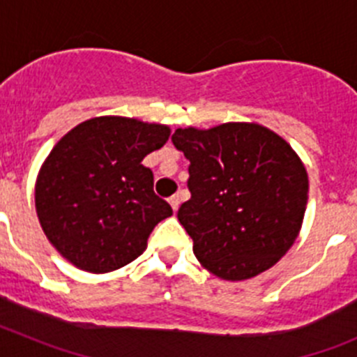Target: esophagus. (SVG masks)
I'll return each mask as SVG.
<instances>
[{
    "label": "esophagus",
    "instance_id": "obj_1",
    "mask_svg": "<svg viewBox=\"0 0 357 357\" xmlns=\"http://www.w3.org/2000/svg\"><path fill=\"white\" fill-rule=\"evenodd\" d=\"M168 202H169V206H172V209L176 213V209H178V206H181V198H178V195H173V197H169Z\"/></svg>",
    "mask_w": 357,
    "mask_h": 357
}]
</instances>
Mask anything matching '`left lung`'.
Returning a JSON list of instances; mask_svg holds the SVG:
<instances>
[{"label": "left lung", "mask_w": 357, "mask_h": 357, "mask_svg": "<svg viewBox=\"0 0 357 357\" xmlns=\"http://www.w3.org/2000/svg\"><path fill=\"white\" fill-rule=\"evenodd\" d=\"M172 141L189 160L191 191L176 218L202 266L232 282L272 268L295 243L307 206L296 151L257 123L176 128Z\"/></svg>", "instance_id": "8db88e82"}]
</instances>
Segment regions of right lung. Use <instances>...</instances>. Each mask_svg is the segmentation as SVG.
Returning <instances> with one entry per match:
<instances>
[{"label": "right lung", "mask_w": 357, "mask_h": 357, "mask_svg": "<svg viewBox=\"0 0 357 357\" xmlns=\"http://www.w3.org/2000/svg\"><path fill=\"white\" fill-rule=\"evenodd\" d=\"M168 125L121 116L87 119L53 146L36 181V211L56 252L84 272L107 273L146 250L172 216L143 159L168 141Z\"/></svg>", "instance_id": "1"}]
</instances>
